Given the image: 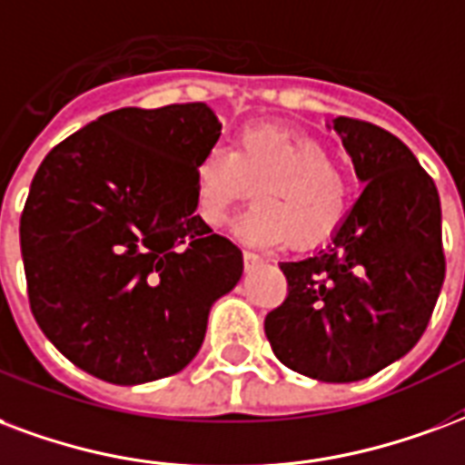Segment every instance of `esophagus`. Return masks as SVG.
<instances>
[{
    "instance_id": "34e87169",
    "label": "esophagus",
    "mask_w": 465,
    "mask_h": 465,
    "mask_svg": "<svg viewBox=\"0 0 465 465\" xmlns=\"http://www.w3.org/2000/svg\"><path fill=\"white\" fill-rule=\"evenodd\" d=\"M261 261H263V256H259L256 251H243V266L246 268H253Z\"/></svg>"
}]
</instances>
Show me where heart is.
Returning a JSON list of instances; mask_svg holds the SVG:
<instances>
[{
    "label": "heart",
    "mask_w": 465,
    "mask_h": 465,
    "mask_svg": "<svg viewBox=\"0 0 465 465\" xmlns=\"http://www.w3.org/2000/svg\"><path fill=\"white\" fill-rule=\"evenodd\" d=\"M197 214L222 226L232 206L249 197L256 206L239 222L251 243L312 246L345 222L352 204V177L320 140L278 125H249L232 150L209 147L194 167Z\"/></svg>",
    "instance_id": "1"
}]
</instances>
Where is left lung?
Listing matches in <instances>:
<instances>
[{
	"label": "left lung",
	"instance_id": "left-lung-1",
	"mask_svg": "<svg viewBox=\"0 0 465 465\" xmlns=\"http://www.w3.org/2000/svg\"><path fill=\"white\" fill-rule=\"evenodd\" d=\"M364 189L332 242L281 263L288 295L266 338L293 372L357 381L397 362L424 335L446 259L441 202L414 153L384 127L332 120Z\"/></svg>",
	"mask_w": 465,
	"mask_h": 465
}]
</instances>
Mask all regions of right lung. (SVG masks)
<instances>
[{
  "label": "right lung",
  "instance_id": "1",
  "mask_svg": "<svg viewBox=\"0 0 465 465\" xmlns=\"http://www.w3.org/2000/svg\"><path fill=\"white\" fill-rule=\"evenodd\" d=\"M222 123L204 103L120 108L66 137L31 180L19 222L34 318L110 384L184 370L242 249L206 226L194 167Z\"/></svg>",
  "mask_w": 465,
  "mask_h": 465
}]
</instances>
